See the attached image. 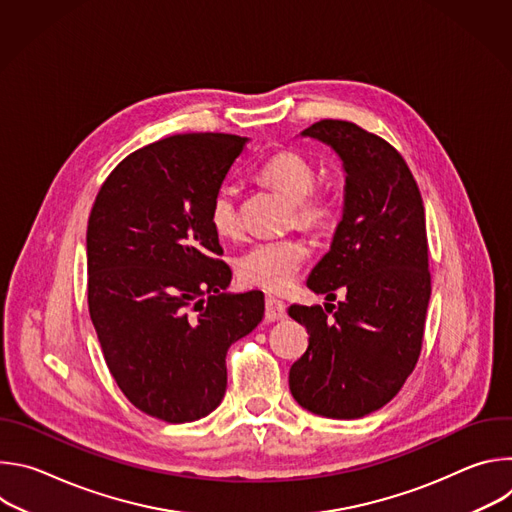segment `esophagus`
Masks as SVG:
<instances>
[{
	"instance_id": "esophagus-1",
	"label": "esophagus",
	"mask_w": 512,
	"mask_h": 512,
	"mask_svg": "<svg viewBox=\"0 0 512 512\" xmlns=\"http://www.w3.org/2000/svg\"><path fill=\"white\" fill-rule=\"evenodd\" d=\"M287 314H285V304L277 298H271L267 296L265 298V320L267 322H275V320H283Z\"/></svg>"
}]
</instances>
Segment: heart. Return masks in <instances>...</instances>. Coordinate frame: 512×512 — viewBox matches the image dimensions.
<instances>
[{
    "label": "heart",
    "instance_id": "1",
    "mask_svg": "<svg viewBox=\"0 0 512 512\" xmlns=\"http://www.w3.org/2000/svg\"><path fill=\"white\" fill-rule=\"evenodd\" d=\"M257 178L289 200V227L310 235H322L334 227L340 200L332 188L316 186L318 170L304 154L294 150L277 152L259 168ZM208 218L216 235L239 237L241 214L231 188H221L212 196ZM306 257V247L294 237L255 243L239 257L237 275L245 285L281 294L296 281Z\"/></svg>",
    "mask_w": 512,
    "mask_h": 512
}]
</instances>
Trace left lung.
Here are the masks:
<instances>
[{
	"instance_id": "8db88e82",
	"label": "left lung",
	"mask_w": 512,
	"mask_h": 512,
	"mask_svg": "<svg viewBox=\"0 0 512 512\" xmlns=\"http://www.w3.org/2000/svg\"><path fill=\"white\" fill-rule=\"evenodd\" d=\"M302 135L328 143L346 172L342 221L308 287L326 300L340 287L346 298L289 306L310 334L289 369V391L316 415L358 419L401 391L421 354L431 294L423 200L383 137L340 119H322Z\"/></svg>"
}]
</instances>
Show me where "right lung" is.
Segmentation results:
<instances>
[{"label": "right lung", "instance_id": "obj_1", "mask_svg": "<svg viewBox=\"0 0 512 512\" xmlns=\"http://www.w3.org/2000/svg\"><path fill=\"white\" fill-rule=\"evenodd\" d=\"M247 137L184 133L129 154L87 227L89 314L107 369L145 415L196 421L227 391V350L263 318L261 291L225 294L208 210Z\"/></svg>", "mask_w": 512, "mask_h": 512}]
</instances>
